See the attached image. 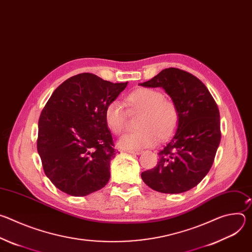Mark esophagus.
Returning a JSON list of instances; mask_svg holds the SVG:
<instances>
[{
	"label": "esophagus",
	"instance_id": "1",
	"mask_svg": "<svg viewBox=\"0 0 252 252\" xmlns=\"http://www.w3.org/2000/svg\"><path fill=\"white\" fill-rule=\"evenodd\" d=\"M127 153L128 154H131V155H141L142 154V151H139V150H135V151H133V150H129V151H127Z\"/></svg>",
	"mask_w": 252,
	"mask_h": 252
}]
</instances>
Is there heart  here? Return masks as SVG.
Returning <instances> with one entry per match:
<instances>
[{
  "label": "heart",
  "mask_w": 252,
  "mask_h": 252,
  "mask_svg": "<svg viewBox=\"0 0 252 252\" xmlns=\"http://www.w3.org/2000/svg\"><path fill=\"white\" fill-rule=\"evenodd\" d=\"M126 101L133 110L141 112L137 120L138 130L125 133L118 140L124 150H138L156 145L158 137L165 139L176 129L179 122L178 110L173 101L156 89L139 88L131 92ZM104 121L114 133L120 134L126 127L123 104L112 100L104 109Z\"/></svg>",
  "instance_id": "heart-1"
}]
</instances>
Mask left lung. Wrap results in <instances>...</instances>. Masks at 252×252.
Here are the masks:
<instances>
[{
  "label": "left lung",
  "mask_w": 252,
  "mask_h": 252,
  "mask_svg": "<svg viewBox=\"0 0 252 252\" xmlns=\"http://www.w3.org/2000/svg\"><path fill=\"white\" fill-rule=\"evenodd\" d=\"M138 85L163 89L179 114L176 131L158 154L157 166L141 172L142 181L162 193L188 191L207 174L219 149L221 133L218 104L201 81L175 67L164 68Z\"/></svg>",
  "instance_id": "8db88e82"
}]
</instances>
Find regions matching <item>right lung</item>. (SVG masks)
<instances>
[{"instance_id": "obj_1", "label": "right lung", "mask_w": 252, "mask_h": 252, "mask_svg": "<svg viewBox=\"0 0 252 252\" xmlns=\"http://www.w3.org/2000/svg\"><path fill=\"white\" fill-rule=\"evenodd\" d=\"M126 85L80 74L59 86L45 105L38 153L46 175L63 192L86 196L109 183L116 151L104 109Z\"/></svg>"}]
</instances>
